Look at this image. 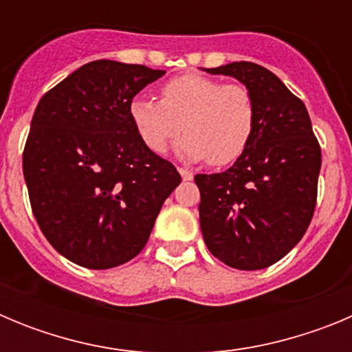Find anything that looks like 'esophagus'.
I'll return each instance as SVG.
<instances>
[{
  "mask_svg": "<svg viewBox=\"0 0 352 352\" xmlns=\"http://www.w3.org/2000/svg\"><path fill=\"white\" fill-rule=\"evenodd\" d=\"M178 173L182 174V178L185 179V182H190V179L194 178V173H192V170H188V169H183V167H179Z\"/></svg>",
  "mask_w": 352,
  "mask_h": 352,
  "instance_id": "1",
  "label": "esophagus"
}]
</instances>
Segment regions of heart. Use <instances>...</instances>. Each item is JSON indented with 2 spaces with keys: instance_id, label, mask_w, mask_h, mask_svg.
Segmentation results:
<instances>
[{
  "instance_id": "b5f03b06",
  "label": "heart",
  "mask_w": 352,
  "mask_h": 352,
  "mask_svg": "<svg viewBox=\"0 0 352 352\" xmlns=\"http://www.w3.org/2000/svg\"><path fill=\"white\" fill-rule=\"evenodd\" d=\"M129 118L142 144L164 155L178 135L179 155L186 160H204L227 166L248 148L256 125L252 95L243 84H222L201 74H185L167 80L160 102L133 96Z\"/></svg>"
}]
</instances>
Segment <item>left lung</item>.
<instances>
[{
    "label": "left lung",
    "mask_w": 352,
    "mask_h": 352,
    "mask_svg": "<svg viewBox=\"0 0 352 352\" xmlns=\"http://www.w3.org/2000/svg\"><path fill=\"white\" fill-rule=\"evenodd\" d=\"M250 91L256 125L245 153L223 173L197 174L204 243L227 266L268 268L303 238L317 199L321 148L303 102L261 65L204 68Z\"/></svg>",
    "instance_id": "obj_1"
}]
</instances>
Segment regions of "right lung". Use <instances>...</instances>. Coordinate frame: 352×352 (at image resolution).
Segmentation results:
<instances>
[{
	"label": "right lung",
	"instance_id": "obj_1",
	"mask_svg": "<svg viewBox=\"0 0 352 352\" xmlns=\"http://www.w3.org/2000/svg\"><path fill=\"white\" fill-rule=\"evenodd\" d=\"M166 72L96 60L40 98L23 155L36 222L72 263L109 270L144 248L182 183L133 130L129 104Z\"/></svg>",
	"mask_w": 352,
	"mask_h": 352
}]
</instances>
